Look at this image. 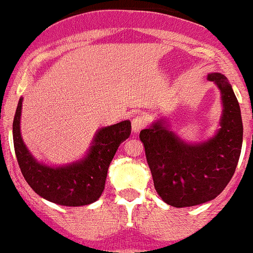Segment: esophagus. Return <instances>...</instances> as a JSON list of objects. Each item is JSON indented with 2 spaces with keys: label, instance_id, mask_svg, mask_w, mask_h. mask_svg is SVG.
Returning <instances> with one entry per match:
<instances>
[{
  "label": "esophagus",
  "instance_id": "obj_1",
  "mask_svg": "<svg viewBox=\"0 0 253 253\" xmlns=\"http://www.w3.org/2000/svg\"><path fill=\"white\" fill-rule=\"evenodd\" d=\"M146 126V121L142 116H136L131 122V127H132V131L134 132H139L140 130L144 129Z\"/></svg>",
  "mask_w": 253,
  "mask_h": 253
}]
</instances>
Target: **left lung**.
I'll use <instances>...</instances> for the list:
<instances>
[{
	"label": "left lung",
	"instance_id": "obj_1",
	"mask_svg": "<svg viewBox=\"0 0 253 253\" xmlns=\"http://www.w3.org/2000/svg\"><path fill=\"white\" fill-rule=\"evenodd\" d=\"M221 92L220 129L208 141L187 144L165 126L152 123L140 131L155 189L165 203L193 207L216 198L232 178L242 146L241 111L231 84L221 74H209Z\"/></svg>",
	"mask_w": 253,
	"mask_h": 253
}]
</instances>
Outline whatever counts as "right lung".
Wrapping results in <instances>:
<instances>
[{
    "label": "right lung",
    "mask_w": 253,
    "mask_h": 253,
    "mask_svg": "<svg viewBox=\"0 0 253 253\" xmlns=\"http://www.w3.org/2000/svg\"><path fill=\"white\" fill-rule=\"evenodd\" d=\"M22 101L19 99L13 119V144L17 161L27 183L37 194L59 206H87L101 197L107 172L119 145L131 132V124L123 121L97 131L84 159L61 167H50L37 161L21 135Z\"/></svg>",
    "instance_id": "add662e5"
}]
</instances>
